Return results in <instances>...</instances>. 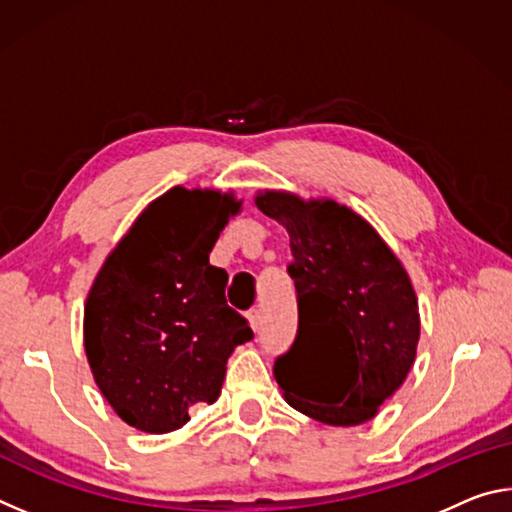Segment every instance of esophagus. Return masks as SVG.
<instances>
[{
    "mask_svg": "<svg viewBox=\"0 0 512 512\" xmlns=\"http://www.w3.org/2000/svg\"><path fill=\"white\" fill-rule=\"evenodd\" d=\"M246 318H248L250 327H253V332H257V329H259V309H257V307L248 309V311H246Z\"/></svg>",
    "mask_w": 512,
    "mask_h": 512,
    "instance_id": "esophagus-1",
    "label": "esophagus"
}]
</instances>
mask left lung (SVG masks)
I'll return each instance as SVG.
<instances>
[{
    "label": "left lung",
    "instance_id": "obj_1",
    "mask_svg": "<svg viewBox=\"0 0 512 512\" xmlns=\"http://www.w3.org/2000/svg\"><path fill=\"white\" fill-rule=\"evenodd\" d=\"M255 203L291 239L298 336L273 375L293 409L334 427L370 418L404 384L420 339L418 298L372 225L336 201L259 192ZM345 356L355 361L343 378Z\"/></svg>",
    "mask_w": 512,
    "mask_h": 512
}]
</instances>
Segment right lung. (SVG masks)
I'll list each match as a JSON object with an SVG mask.
<instances>
[{
  "label": "right lung",
  "instance_id": "add662e5",
  "mask_svg": "<svg viewBox=\"0 0 512 512\" xmlns=\"http://www.w3.org/2000/svg\"><path fill=\"white\" fill-rule=\"evenodd\" d=\"M241 201L173 187L137 216L106 257L85 302L94 381L121 420L167 433L221 395L225 363L253 339L225 302L228 273L210 253Z\"/></svg>",
  "mask_w": 512,
  "mask_h": 512
}]
</instances>
